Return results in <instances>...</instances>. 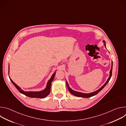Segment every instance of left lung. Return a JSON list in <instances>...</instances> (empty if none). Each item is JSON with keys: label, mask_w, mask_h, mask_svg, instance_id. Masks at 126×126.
I'll list each match as a JSON object with an SVG mask.
<instances>
[{"label": "left lung", "mask_w": 126, "mask_h": 126, "mask_svg": "<svg viewBox=\"0 0 126 126\" xmlns=\"http://www.w3.org/2000/svg\"><path fill=\"white\" fill-rule=\"evenodd\" d=\"M104 42V45H105V47H106V43H105V41L103 40V41ZM112 68H113V62L112 61V66H111V69L110 70V76H109V78L108 79L107 81H106V82L99 89H98V90L94 92H92V93H88V94H86V93H81V92H77V91H74L72 89H71L70 88V87L69 86V85L68 84V82L66 81V85L67 86V87L68 88V90L69 91V92L72 94L74 96H77V97H82V98H89V97H92V96H94L96 95H97L99 92H100L105 87V86L108 84V83L109 82V81H110L111 77H112Z\"/></svg>", "instance_id": "left-lung-1"}]
</instances>
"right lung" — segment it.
<instances>
[{"label": "right lung", "instance_id": "1", "mask_svg": "<svg viewBox=\"0 0 126 126\" xmlns=\"http://www.w3.org/2000/svg\"><path fill=\"white\" fill-rule=\"evenodd\" d=\"M8 74H9V65L8 66ZM56 72L54 73H53V75H52L51 78L48 81V82L47 83L46 87L45 89L42 91H38V92H32V91H29V92H25L23 91L9 77V79L11 81V82L12 83V84L14 85V86L16 87V88L19 91V92L22 94H24V95L30 97V98H44L46 96H47L50 92V89H51V83L54 80V78L55 77V75Z\"/></svg>", "mask_w": 126, "mask_h": 126}]
</instances>
